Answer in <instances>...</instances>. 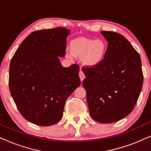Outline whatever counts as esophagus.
Returning <instances> with one entry per match:
<instances>
[{
    "label": "esophagus",
    "instance_id": "obj_1",
    "mask_svg": "<svg viewBox=\"0 0 151 151\" xmlns=\"http://www.w3.org/2000/svg\"><path fill=\"white\" fill-rule=\"evenodd\" d=\"M79 77L80 78V80H81V81H82V80L84 79V78H85L84 73H83V71H82V70H80V72H79Z\"/></svg>",
    "mask_w": 151,
    "mask_h": 151
}]
</instances>
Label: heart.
Returning a JSON list of instances; mask_svg holds the SVG:
<instances>
[{
	"mask_svg": "<svg viewBox=\"0 0 151 151\" xmlns=\"http://www.w3.org/2000/svg\"><path fill=\"white\" fill-rule=\"evenodd\" d=\"M72 53L77 57H84L83 62L88 67H95L103 60L106 45L102 40L76 39L71 44ZM69 58L71 55H69Z\"/></svg>",
	"mask_w": 151,
	"mask_h": 151,
	"instance_id": "heart-1",
	"label": "heart"
}]
</instances>
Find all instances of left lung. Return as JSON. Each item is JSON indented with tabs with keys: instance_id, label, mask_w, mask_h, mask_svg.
<instances>
[{
	"instance_id": "8db88e82",
	"label": "left lung",
	"mask_w": 151,
	"mask_h": 151,
	"mask_svg": "<svg viewBox=\"0 0 151 151\" xmlns=\"http://www.w3.org/2000/svg\"><path fill=\"white\" fill-rule=\"evenodd\" d=\"M108 42L103 60L83 67L82 85L91 116L100 123H113L131 113L139 98L144 76L139 54L122 35L101 32Z\"/></svg>"
}]
</instances>
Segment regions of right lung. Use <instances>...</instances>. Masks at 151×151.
Wrapping results in <instances>:
<instances>
[{
    "label": "right lung",
    "mask_w": 151,
    "mask_h": 151,
    "mask_svg": "<svg viewBox=\"0 0 151 151\" xmlns=\"http://www.w3.org/2000/svg\"><path fill=\"white\" fill-rule=\"evenodd\" d=\"M69 31L56 27L31 33L10 62L12 98L22 117L36 125L58 122L66 100L80 84L79 66L63 67L58 57L65 55Z\"/></svg>",
    "instance_id": "1"
}]
</instances>
